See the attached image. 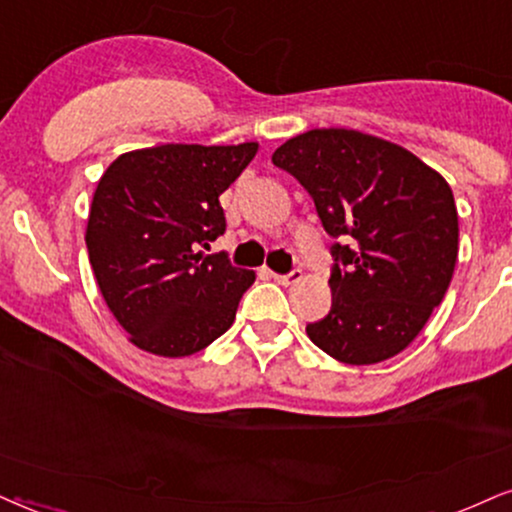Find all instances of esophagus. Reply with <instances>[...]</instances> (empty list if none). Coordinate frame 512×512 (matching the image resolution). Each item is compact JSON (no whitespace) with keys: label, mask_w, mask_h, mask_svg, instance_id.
I'll list each match as a JSON object with an SVG mask.
<instances>
[{"label":"esophagus","mask_w":512,"mask_h":512,"mask_svg":"<svg viewBox=\"0 0 512 512\" xmlns=\"http://www.w3.org/2000/svg\"><path fill=\"white\" fill-rule=\"evenodd\" d=\"M274 276V281L281 283V286H293V283L302 281V269H293L288 271V274H271Z\"/></svg>","instance_id":"obj_1"}]
</instances>
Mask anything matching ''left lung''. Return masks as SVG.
<instances>
[{
    "label": "left lung",
    "mask_w": 512,
    "mask_h": 512,
    "mask_svg": "<svg viewBox=\"0 0 512 512\" xmlns=\"http://www.w3.org/2000/svg\"><path fill=\"white\" fill-rule=\"evenodd\" d=\"M271 163L312 196L335 241L328 316L307 335L333 359L378 364L416 340L444 300L458 257V212L442 174L357 129H312Z\"/></svg>",
    "instance_id": "obj_1"
}]
</instances>
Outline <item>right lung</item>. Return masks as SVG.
Listing matches in <instances>:
<instances>
[{
    "label": "right lung",
    "mask_w": 512,
    "mask_h": 512,
    "mask_svg": "<svg viewBox=\"0 0 512 512\" xmlns=\"http://www.w3.org/2000/svg\"><path fill=\"white\" fill-rule=\"evenodd\" d=\"M257 153L165 144L122 153L103 172L87 219L89 262L103 300L144 352L189 357L231 328L255 271L205 255L224 234L219 196Z\"/></svg>",
    "instance_id": "add662e5"
}]
</instances>
